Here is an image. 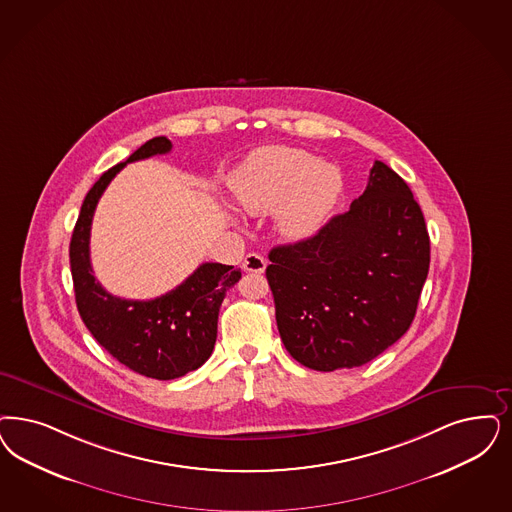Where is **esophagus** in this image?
I'll use <instances>...</instances> for the list:
<instances>
[{"label": "esophagus", "mask_w": 512, "mask_h": 512, "mask_svg": "<svg viewBox=\"0 0 512 512\" xmlns=\"http://www.w3.org/2000/svg\"><path fill=\"white\" fill-rule=\"evenodd\" d=\"M242 268H244L246 272L261 274V272H265L266 261L259 253H247L246 259H244V263H242Z\"/></svg>", "instance_id": "34e87169"}]
</instances>
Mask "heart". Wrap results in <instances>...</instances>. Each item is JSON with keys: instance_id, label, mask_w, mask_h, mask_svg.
Masks as SVG:
<instances>
[{"instance_id": "heart-1", "label": "heart", "mask_w": 512, "mask_h": 512, "mask_svg": "<svg viewBox=\"0 0 512 512\" xmlns=\"http://www.w3.org/2000/svg\"><path fill=\"white\" fill-rule=\"evenodd\" d=\"M342 185L336 164L287 145L253 151L229 179L236 208L249 215L274 210V229L287 242H304L323 227Z\"/></svg>"}]
</instances>
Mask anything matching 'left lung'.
Here are the masks:
<instances>
[{
	"mask_svg": "<svg viewBox=\"0 0 512 512\" xmlns=\"http://www.w3.org/2000/svg\"><path fill=\"white\" fill-rule=\"evenodd\" d=\"M268 259L285 350L314 371L353 369L408 331L429 270V234L405 179L376 160L348 212Z\"/></svg>",
	"mask_w": 512,
	"mask_h": 512,
	"instance_id": "obj_1",
	"label": "left lung"
}]
</instances>
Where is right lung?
<instances>
[{"label":"right lung","mask_w":512,"mask_h":512,"mask_svg":"<svg viewBox=\"0 0 512 512\" xmlns=\"http://www.w3.org/2000/svg\"><path fill=\"white\" fill-rule=\"evenodd\" d=\"M170 149L168 138H153L126 162L104 172L85 196L70 244L71 278L83 323L124 367L155 380H174L208 361L221 302L242 278L234 266L204 263L176 289L153 300L113 297L96 282L90 265V225L100 196L128 162L166 155Z\"/></svg>","instance_id":"obj_1"}]
</instances>
